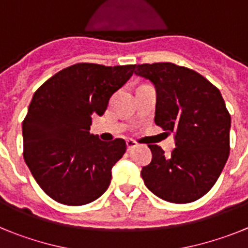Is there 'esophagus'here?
<instances>
[{
	"mask_svg": "<svg viewBox=\"0 0 248 248\" xmlns=\"http://www.w3.org/2000/svg\"><path fill=\"white\" fill-rule=\"evenodd\" d=\"M126 146H128V150H131V149H134L138 146V143L135 140L133 139H128L126 140Z\"/></svg>",
	"mask_w": 248,
	"mask_h": 248,
	"instance_id": "34e87169",
	"label": "esophagus"
}]
</instances>
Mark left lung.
<instances>
[{
  "instance_id": "8db88e82",
  "label": "left lung",
  "mask_w": 248,
  "mask_h": 248,
  "mask_svg": "<svg viewBox=\"0 0 248 248\" xmlns=\"http://www.w3.org/2000/svg\"><path fill=\"white\" fill-rule=\"evenodd\" d=\"M135 74L155 85V124L175 133L176 145L170 155L148 145L153 159L141 169L145 186L168 202L199 200L217 181L230 154L231 115L220 91L174 63L138 64Z\"/></svg>"
}]
</instances>
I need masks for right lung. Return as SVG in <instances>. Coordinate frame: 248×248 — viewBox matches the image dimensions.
I'll list each match as a JSON object with an SVG mask.
<instances>
[{"label": "right lung", "instance_id": "right-lung-1", "mask_svg": "<svg viewBox=\"0 0 248 248\" xmlns=\"http://www.w3.org/2000/svg\"><path fill=\"white\" fill-rule=\"evenodd\" d=\"M137 65L77 63L46 80L22 123L23 157L41 189L54 201L82 206L108 189L111 168L126 150L124 139L102 141L89 134L113 93Z\"/></svg>", "mask_w": 248, "mask_h": 248}]
</instances>
